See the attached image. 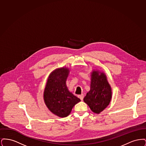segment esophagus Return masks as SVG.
Segmentation results:
<instances>
[{
	"label": "esophagus",
	"instance_id": "1",
	"mask_svg": "<svg viewBox=\"0 0 146 146\" xmlns=\"http://www.w3.org/2000/svg\"><path fill=\"white\" fill-rule=\"evenodd\" d=\"M78 97L82 101L84 98V95L83 94H81L80 95H78Z\"/></svg>",
	"mask_w": 146,
	"mask_h": 146
}]
</instances>
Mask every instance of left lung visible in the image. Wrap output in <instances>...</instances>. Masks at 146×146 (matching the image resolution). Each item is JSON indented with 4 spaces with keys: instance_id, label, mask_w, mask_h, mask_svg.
I'll return each mask as SVG.
<instances>
[{
    "instance_id": "1",
    "label": "left lung",
    "mask_w": 146,
    "mask_h": 146,
    "mask_svg": "<svg viewBox=\"0 0 146 146\" xmlns=\"http://www.w3.org/2000/svg\"><path fill=\"white\" fill-rule=\"evenodd\" d=\"M112 92L107 76L103 72L94 70L91 73L90 90L84 98L85 103L95 113L100 114L110 104Z\"/></svg>"
}]
</instances>
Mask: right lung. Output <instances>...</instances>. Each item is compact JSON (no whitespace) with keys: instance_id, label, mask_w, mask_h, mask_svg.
Returning <instances> with one entry per match:
<instances>
[{"instance_id":"right-lung-1","label":"right lung","mask_w":146,"mask_h":146,"mask_svg":"<svg viewBox=\"0 0 146 146\" xmlns=\"http://www.w3.org/2000/svg\"><path fill=\"white\" fill-rule=\"evenodd\" d=\"M70 72L66 67L54 70L49 74L44 91L45 104L50 111L61 118L69 115L73 107L80 101L67 86Z\"/></svg>"}]
</instances>
